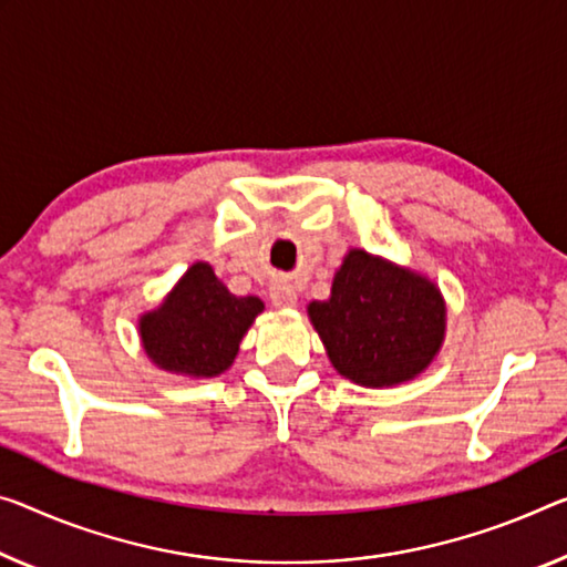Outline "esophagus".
I'll use <instances>...</instances> for the list:
<instances>
[{"mask_svg": "<svg viewBox=\"0 0 567 567\" xmlns=\"http://www.w3.org/2000/svg\"><path fill=\"white\" fill-rule=\"evenodd\" d=\"M296 299H299V296H296V289L291 284H276L274 289H271V301H274V307H278V309H291V307H296Z\"/></svg>", "mask_w": 567, "mask_h": 567, "instance_id": "obj_1", "label": "esophagus"}]
</instances>
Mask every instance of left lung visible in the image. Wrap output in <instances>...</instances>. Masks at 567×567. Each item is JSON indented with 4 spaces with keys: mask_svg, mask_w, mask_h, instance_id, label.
<instances>
[{
    "mask_svg": "<svg viewBox=\"0 0 567 567\" xmlns=\"http://www.w3.org/2000/svg\"><path fill=\"white\" fill-rule=\"evenodd\" d=\"M309 317L334 370L357 385L385 388L413 380L439 352L446 307L429 278L350 250L327 301Z\"/></svg>",
    "mask_w": 567,
    "mask_h": 567,
    "instance_id": "obj_1",
    "label": "left lung"
}]
</instances>
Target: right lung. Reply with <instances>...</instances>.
<instances>
[{
  "label": "right lung",
  "mask_w": 567,
  "mask_h": 567,
  "mask_svg": "<svg viewBox=\"0 0 567 567\" xmlns=\"http://www.w3.org/2000/svg\"><path fill=\"white\" fill-rule=\"evenodd\" d=\"M264 311L256 296H233L207 264H195L159 309L138 321L146 354L162 370L215 378L233 364L240 339Z\"/></svg>",
  "instance_id": "obj_1"
}]
</instances>
